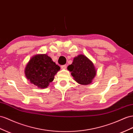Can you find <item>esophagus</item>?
I'll use <instances>...</instances> for the list:
<instances>
[{"label":"esophagus","instance_id":"1","mask_svg":"<svg viewBox=\"0 0 133 133\" xmlns=\"http://www.w3.org/2000/svg\"><path fill=\"white\" fill-rule=\"evenodd\" d=\"M66 66H67L66 65H63L61 66V68H62V69H66Z\"/></svg>","mask_w":133,"mask_h":133}]
</instances>
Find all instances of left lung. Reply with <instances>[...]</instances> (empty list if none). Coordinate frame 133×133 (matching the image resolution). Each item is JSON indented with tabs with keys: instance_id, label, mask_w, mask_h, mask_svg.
<instances>
[{
	"instance_id": "left-lung-1",
	"label": "left lung",
	"mask_w": 133,
	"mask_h": 133,
	"mask_svg": "<svg viewBox=\"0 0 133 133\" xmlns=\"http://www.w3.org/2000/svg\"><path fill=\"white\" fill-rule=\"evenodd\" d=\"M71 71V75L79 84L87 85L90 84L96 74L93 63L83 55L74 58L73 62L68 66Z\"/></svg>"
}]
</instances>
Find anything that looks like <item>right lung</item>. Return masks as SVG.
Listing matches in <instances>:
<instances>
[{"mask_svg": "<svg viewBox=\"0 0 133 133\" xmlns=\"http://www.w3.org/2000/svg\"><path fill=\"white\" fill-rule=\"evenodd\" d=\"M60 69L50 57L46 54L35 55L31 59L25 69V74L31 83L44 88L54 79Z\"/></svg>", "mask_w": 133, "mask_h": 133, "instance_id": "right-lung-1", "label": "right lung"}]
</instances>
